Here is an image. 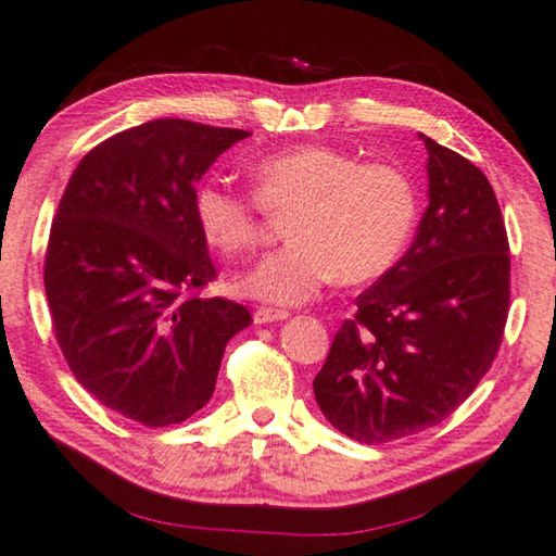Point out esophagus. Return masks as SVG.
Returning <instances> with one entry per match:
<instances>
[{
    "label": "esophagus",
    "mask_w": 556,
    "mask_h": 556,
    "mask_svg": "<svg viewBox=\"0 0 556 556\" xmlns=\"http://www.w3.org/2000/svg\"><path fill=\"white\" fill-rule=\"evenodd\" d=\"M289 319L287 309H275V306H260L254 312V325H269V321H281Z\"/></svg>",
    "instance_id": "34e87169"
}]
</instances>
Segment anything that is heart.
Listing matches in <instances>:
<instances>
[{"mask_svg":"<svg viewBox=\"0 0 556 556\" xmlns=\"http://www.w3.org/2000/svg\"><path fill=\"white\" fill-rule=\"evenodd\" d=\"M254 194L222 179L197 187L194 222L225 256L260 244L267 212L289 214L292 242L237 279V289L271 304H302L331 279L364 285L382 277L407 247L417 222L412 179L392 164H362L327 144L277 152L254 167Z\"/></svg>","mask_w":556,"mask_h":556,"instance_id":"heart-1","label":"heart"}]
</instances>
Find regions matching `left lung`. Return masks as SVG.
<instances>
[{
  "instance_id": "8db88e82",
  "label": "left lung",
  "mask_w": 556,
  "mask_h": 556,
  "mask_svg": "<svg viewBox=\"0 0 556 556\" xmlns=\"http://www.w3.org/2000/svg\"><path fill=\"white\" fill-rule=\"evenodd\" d=\"M421 139L429 206L414 244L357 296L314 377L319 409L362 444L450 417L490 371L509 314V239L490 179Z\"/></svg>"
}]
</instances>
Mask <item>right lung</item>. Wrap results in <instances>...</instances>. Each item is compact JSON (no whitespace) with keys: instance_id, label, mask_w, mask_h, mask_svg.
Returning a JSON list of instances; mask_svg holds the SVG:
<instances>
[{"instance_id":"right-lung-1","label":"right lung","mask_w":556,"mask_h":556,"mask_svg":"<svg viewBox=\"0 0 556 556\" xmlns=\"http://www.w3.org/2000/svg\"><path fill=\"white\" fill-rule=\"evenodd\" d=\"M244 129L154 119L81 156L56 206L45 289L77 382L144 427L179 425L214 392L244 304L202 296L217 279L194 185Z\"/></svg>"}]
</instances>
